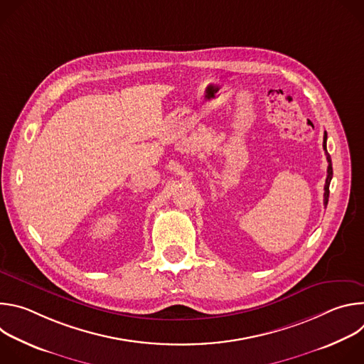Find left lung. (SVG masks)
Instances as JSON below:
<instances>
[{
  "label": "left lung",
  "mask_w": 364,
  "mask_h": 364,
  "mask_svg": "<svg viewBox=\"0 0 364 364\" xmlns=\"http://www.w3.org/2000/svg\"><path fill=\"white\" fill-rule=\"evenodd\" d=\"M323 146L326 149V155H327V161H328V170H327V178H326V186H324V205H327L328 203V196H330V181L333 178V167H331V159L330 154L327 152V132H324V142Z\"/></svg>",
  "instance_id": "obj_1"
}]
</instances>
